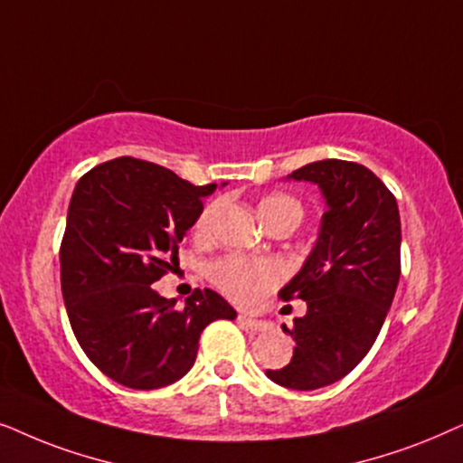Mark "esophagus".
<instances>
[{
    "label": "esophagus",
    "mask_w": 463,
    "mask_h": 463,
    "mask_svg": "<svg viewBox=\"0 0 463 463\" xmlns=\"http://www.w3.org/2000/svg\"><path fill=\"white\" fill-rule=\"evenodd\" d=\"M239 324H241L243 328H250V330H256V332L270 330L269 322H262V319H251L248 316H239Z\"/></svg>",
    "instance_id": "1"
}]
</instances>
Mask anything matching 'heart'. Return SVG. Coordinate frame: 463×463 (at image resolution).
Here are the masks:
<instances>
[{
    "label": "heart",
    "mask_w": 463,
    "mask_h": 463,
    "mask_svg": "<svg viewBox=\"0 0 463 463\" xmlns=\"http://www.w3.org/2000/svg\"><path fill=\"white\" fill-rule=\"evenodd\" d=\"M262 218L273 215H289L296 222L303 220V207L289 194H269L258 205ZM203 215L201 224H205ZM212 279L226 296L241 305L258 303L283 279V269L273 260H248V258L231 256L212 267Z\"/></svg>",
    "instance_id": "b5f03b06"
}]
</instances>
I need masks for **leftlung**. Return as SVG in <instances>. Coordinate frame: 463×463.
I'll return each mask as SVG.
<instances>
[{
    "instance_id": "obj_1",
    "label": "left lung",
    "mask_w": 463,
    "mask_h": 463,
    "mask_svg": "<svg viewBox=\"0 0 463 463\" xmlns=\"http://www.w3.org/2000/svg\"><path fill=\"white\" fill-rule=\"evenodd\" d=\"M288 180L316 184L326 212L303 267L279 289L283 300L307 303L292 330L283 326L294 355L267 377L309 392L349 374L377 341L398 288L402 232L396 199L364 165L326 158Z\"/></svg>"
}]
</instances>
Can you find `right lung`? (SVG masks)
Segmentation results:
<instances>
[{"label":"right lung","instance_id":"add662e5","mask_svg":"<svg viewBox=\"0 0 463 463\" xmlns=\"http://www.w3.org/2000/svg\"><path fill=\"white\" fill-rule=\"evenodd\" d=\"M215 188L131 156L97 165L73 188L61 292L80 347L116 383L131 390L175 383L193 368L205 326L237 317L209 288L194 289L177 309L152 286L171 270L177 243Z\"/></svg>","mask_w":463,"mask_h":463}]
</instances>
